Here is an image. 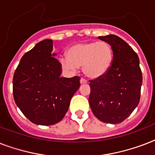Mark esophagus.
I'll use <instances>...</instances> for the list:
<instances>
[{
    "instance_id": "esophagus-1",
    "label": "esophagus",
    "mask_w": 155,
    "mask_h": 155,
    "mask_svg": "<svg viewBox=\"0 0 155 155\" xmlns=\"http://www.w3.org/2000/svg\"><path fill=\"white\" fill-rule=\"evenodd\" d=\"M80 84H87V80H84V79H83V78H81V79H80Z\"/></svg>"
}]
</instances>
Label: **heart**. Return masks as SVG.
Returning a JSON list of instances; mask_svg holds the SVG:
<instances>
[{"label": "heart", "mask_w": 155, "mask_h": 155, "mask_svg": "<svg viewBox=\"0 0 155 155\" xmlns=\"http://www.w3.org/2000/svg\"><path fill=\"white\" fill-rule=\"evenodd\" d=\"M113 61V50L107 42H80L71 47L68 57L59 58L64 70L75 71L82 67L84 75L91 79H97L105 74Z\"/></svg>", "instance_id": "1"}]
</instances>
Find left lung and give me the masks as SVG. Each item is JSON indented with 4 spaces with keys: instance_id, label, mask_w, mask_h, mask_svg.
Returning <instances> with one entry per match:
<instances>
[{
    "instance_id": "obj_1",
    "label": "left lung",
    "mask_w": 155,
    "mask_h": 155,
    "mask_svg": "<svg viewBox=\"0 0 155 155\" xmlns=\"http://www.w3.org/2000/svg\"><path fill=\"white\" fill-rule=\"evenodd\" d=\"M113 50V61L108 71L90 80L89 101L92 113L101 121L119 124L137 106L141 96L142 74L137 54L117 35L100 36Z\"/></svg>"
}]
</instances>
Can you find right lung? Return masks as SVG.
Here are the masks:
<instances>
[{"label":"right lung","mask_w":155,"mask_h":155,"mask_svg":"<svg viewBox=\"0 0 155 155\" xmlns=\"http://www.w3.org/2000/svg\"><path fill=\"white\" fill-rule=\"evenodd\" d=\"M53 41L45 39L22 56L13 79L16 104L36 125L59 122L80 86V78L61 77L62 66L53 53Z\"/></svg>","instance_id":"obj_1"}]
</instances>
